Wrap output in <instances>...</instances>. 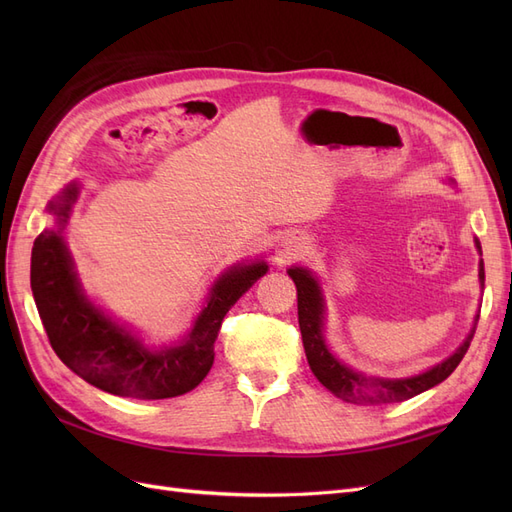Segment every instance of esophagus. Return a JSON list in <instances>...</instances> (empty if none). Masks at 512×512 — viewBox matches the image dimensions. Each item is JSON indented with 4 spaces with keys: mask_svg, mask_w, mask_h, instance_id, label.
Masks as SVG:
<instances>
[{
    "mask_svg": "<svg viewBox=\"0 0 512 512\" xmlns=\"http://www.w3.org/2000/svg\"><path fill=\"white\" fill-rule=\"evenodd\" d=\"M292 247H297V245H292Z\"/></svg>",
    "mask_w": 512,
    "mask_h": 512,
    "instance_id": "obj_1",
    "label": "esophagus"
}]
</instances>
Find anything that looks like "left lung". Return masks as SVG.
I'll use <instances>...</instances> for the list:
<instances>
[{
  "label": "left lung",
  "instance_id": "8db88e82",
  "mask_svg": "<svg viewBox=\"0 0 512 512\" xmlns=\"http://www.w3.org/2000/svg\"><path fill=\"white\" fill-rule=\"evenodd\" d=\"M474 245L480 254L478 239H474ZM288 275L292 277L294 286H297L299 327L303 335V348L309 369L314 371V376L322 386H327L335 397L348 401V404H397V401H406L414 395H421L451 376L455 367L461 363L463 354L470 348L478 316L474 318L472 331L459 344V348L438 365L423 371V374H416L410 378L365 376L361 371H356L339 361L327 346V339H324V314H327V305H324L318 277L305 267H290ZM478 282L480 288L485 286L483 260L478 262Z\"/></svg>",
  "mask_w": 512,
  "mask_h": 512
}]
</instances>
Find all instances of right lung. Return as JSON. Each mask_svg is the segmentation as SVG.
<instances>
[{
    "label": "right lung",
    "mask_w": 512,
    "mask_h": 512,
    "mask_svg": "<svg viewBox=\"0 0 512 512\" xmlns=\"http://www.w3.org/2000/svg\"><path fill=\"white\" fill-rule=\"evenodd\" d=\"M81 185L68 183L46 213L32 250V292L49 342L64 365L96 389L132 399H166L205 380L215 359V339L228 309L269 271L265 260L237 262L209 290L203 307L179 342L151 348L141 337L96 307L85 294L64 230Z\"/></svg>",
    "instance_id": "right-lung-1"
}]
</instances>
